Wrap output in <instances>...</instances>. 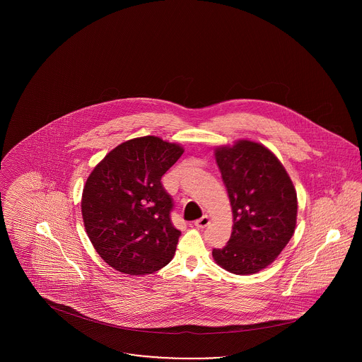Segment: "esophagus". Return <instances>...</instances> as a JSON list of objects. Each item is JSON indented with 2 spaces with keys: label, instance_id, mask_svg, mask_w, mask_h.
Wrapping results in <instances>:
<instances>
[{
  "label": "esophagus",
  "instance_id": "obj_1",
  "mask_svg": "<svg viewBox=\"0 0 362 362\" xmlns=\"http://www.w3.org/2000/svg\"><path fill=\"white\" fill-rule=\"evenodd\" d=\"M209 224H210V217H209V216H204V217H201L199 220H197V221L194 223V225H195L197 228H199V229L206 228Z\"/></svg>",
  "mask_w": 362,
  "mask_h": 362
}]
</instances>
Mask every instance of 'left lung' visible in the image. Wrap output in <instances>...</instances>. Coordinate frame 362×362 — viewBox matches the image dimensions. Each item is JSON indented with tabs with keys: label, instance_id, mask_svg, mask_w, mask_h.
<instances>
[{
	"label": "left lung",
	"instance_id": "1",
	"mask_svg": "<svg viewBox=\"0 0 362 362\" xmlns=\"http://www.w3.org/2000/svg\"><path fill=\"white\" fill-rule=\"evenodd\" d=\"M232 207L233 225L214 262L229 273L255 274L272 264L292 239L297 192L285 167L269 148L239 139L214 149Z\"/></svg>",
	"mask_w": 362,
	"mask_h": 362
}]
</instances>
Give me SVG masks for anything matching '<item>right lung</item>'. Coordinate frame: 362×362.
Returning a JSON list of instances; mask_svg holds the SVG:
<instances>
[{"instance_id":"obj_1","label":"right lung","mask_w":362,"mask_h":362,"mask_svg":"<svg viewBox=\"0 0 362 362\" xmlns=\"http://www.w3.org/2000/svg\"><path fill=\"white\" fill-rule=\"evenodd\" d=\"M185 149L155 136L122 142L93 168L81 197L86 235L112 269L145 276L173 260L180 230L161 185Z\"/></svg>"}]
</instances>
